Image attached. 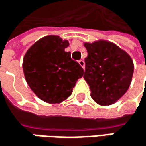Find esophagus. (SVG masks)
Returning a JSON list of instances; mask_svg holds the SVG:
<instances>
[{
    "mask_svg": "<svg viewBox=\"0 0 146 146\" xmlns=\"http://www.w3.org/2000/svg\"><path fill=\"white\" fill-rule=\"evenodd\" d=\"M79 64H80V65L82 66L83 69L85 68V61H84L83 60H79Z\"/></svg>",
    "mask_w": 146,
    "mask_h": 146,
    "instance_id": "obj_1",
    "label": "esophagus"
}]
</instances>
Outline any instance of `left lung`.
<instances>
[{
  "instance_id": "left-lung-1",
  "label": "left lung",
  "mask_w": 146,
  "mask_h": 146,
  "mask_svg": "<svg viewBox=\"0 0 146 146\" xmlns=\"http://www.w3.org/2000/svg\"><path fill=\"white\" fill-rule=\"evenodd\" d=\"M84 46L87 50L84 79L90 86L92 99L102 106L116 102L128 91L132 81L131 57L106 40L85 43Z\"/></svg>"
}]
</instances>
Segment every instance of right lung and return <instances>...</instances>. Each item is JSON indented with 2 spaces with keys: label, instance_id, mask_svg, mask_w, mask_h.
<instances>
[{
  "label": "right lung",
  "instance_id": "add662e5",
  "mask_svg": "<svg viewBox=\"0 0 146 146\" xmlns=\"http://www.w3.org/2000/svg\"><path fill=\"white\" fill-rule=\"evenodd\" d=\"M68 40L48 35L34 43L23 57V69L27 85L41 100L60 103L72 93L84 74L82 67L65 52Z\"/></svg>",
  "mask_w": 146,
  "mask_h": 146
}]
</instances>
